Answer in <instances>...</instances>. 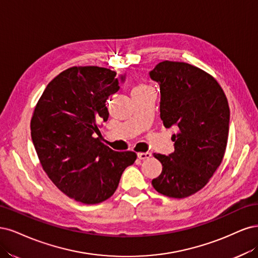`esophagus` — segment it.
Here are the masks:
<instances>
[{
  "mask_svg": "<svg viewBox=\"0 0 258 258\" xmlns=\"http://www.w3.org/2000/svg\"><path fill=\"white\" fill-rule=\"evenodd\" d=\"M137 157L139 160H148L151 157V153L150 152H139V153H137Z\"/></svg>",
  "mask_w": 258,
  "mask_h": 258,
  "instance_id": "34e87169",
  "label": "esophagus"
}]
</instances>
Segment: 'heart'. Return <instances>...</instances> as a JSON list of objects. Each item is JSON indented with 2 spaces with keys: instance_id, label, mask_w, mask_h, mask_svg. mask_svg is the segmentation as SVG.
Listing matches in <instances>:
<instances>
[{
  "instance_id": "obj_1",
  "label": "heart",
  "mask_w": 258,
  "mask_h": 258,
  "mask_svg": "<svg viewBox=\"0 0 258 258\" xmlns=\"http://www.w3.org/2000/svg\"><path fill=\"white\" fill-rule=\"evenodd\" d=\"M146 89H149V88L147 86H145V85H138L137 87L134 88V90H133V92H137V91H144Z\"/></svg>"
}]
</instances>
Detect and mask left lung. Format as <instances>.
Wrapping results in <instances>:
<instances>
[{
	"label": "left lung",
	"mask_w": 258,
	"mask_h": 258,
	"mask_svg": "<svg viewBox=\"0 0 258 258\" xmlns=\"http://www.w3.org/2000/svg\"><path fill=\"white\" fill-rule=\"evenodd\" d=\"M160 85L161 119L165 127H177L174 151L154 153L163 169L152 180L165 196L185 198L202 189L225 154L229 106L211 75L184 62L163 61L149 73Z\"/></svg>",
	"instance_id": "8db88e82"
}]
</instances>
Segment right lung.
Segmentation results:
<instances>
[{
	"label": "right lung",
	"instance_id": "right-lung-1",
	"mask_svg": "<svg viewBox=\"0 0 258 258\" xmlns=\"http://www.w3.org/2000/svg\"><path fill=\"white\" fill-rule=\"evenodd\" d=\"M124 78L105 68L74 66L49 82L33 112L31 136L41 167L76 202L94 205L111 197L137 159L104 145L98 130L109 117L106 101Z\"/></svg>",
	"mask_w": 258,
	"mask_h": 258
}]
</instances>
